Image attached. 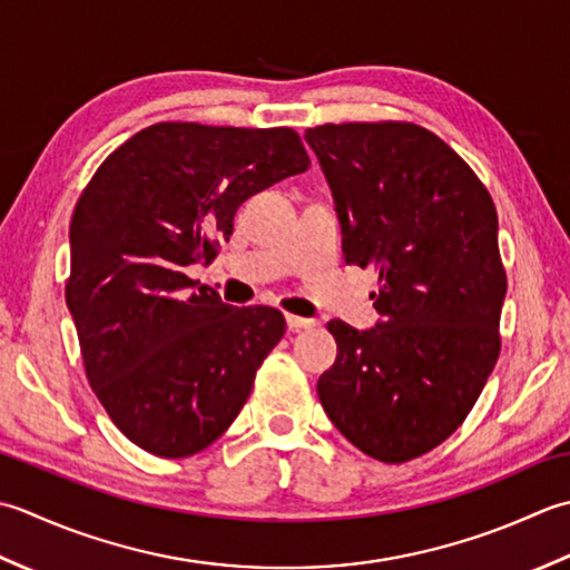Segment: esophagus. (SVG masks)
I'll list each match as a JSON object with an SVG mask.
<instances>
[{"instance_id":"34e87169","label":"esophagus","mask_w":570,"mask_h":570,"mask_svg":"<svg viewBox=\"0 0 570 570\" xmlns=\"http://www.w3.org/2000/svg\"><path fill=\"white\" fill-rule=\"evenodd\" d=\"M287 320V327L293 330V332H299V330H312L315 327V320H309V317H297V315H287L285 317Z\"/></svg>"}]
</instances>
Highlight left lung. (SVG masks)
Returning a JSON list of instances; mask_svg holds the SVG:
<instances>
[{
    "instance_id": "obj_1",
    "label": "left lung",
    "mask_w": 570,
    "mask_h": 570,
    "mask_svg": "<svg viewBox=\"0 0 570 570\" xmlns=\"http://www.w3.org/2000/svg\"><path fill=\"white\" fill-rule=\"evenodd\" d=\"M334 196L344 261L374 265L381 322L327 330L336 362L317 396L368 458L409 462L462 425L499 356L507 273L497 208L468 161L413 122L305 132Z\"/></svg>"
}]
</instances>
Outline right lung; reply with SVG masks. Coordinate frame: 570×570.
Segmentation results:
<instances>
[{"label": "right lung", "instance_id": "1", "mask_svg": "<svg viewBox=\"0 0 570 570\" xmlns=\"http://www.w3.org/2000/svg\"><path fill=\"white\" fill-rule=\"evenodd\" d=\"M309 167L293 127L157 122L102 161L71 218L66 305L86 376L120 433L157 458L214 443L283 340L275 307L194 289L248 196Z\"/></svg>", "mask_w": 570, "mask_h": 570}]
</instances>
